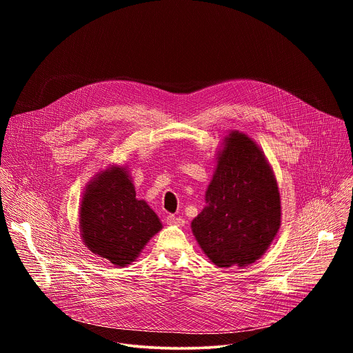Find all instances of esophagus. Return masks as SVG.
<instances>
[{"instance_id": "1", "label": "esophagus", "mask_w": 353, "mask_h": 353, "mask_svg": "<svg viewBox=\"0 0 353 353\" xmlns=\"http://www.w3.org/2000/svg\"><path fill=\"white\" fill-rule=\"evenodd\" d=\"M166 223L168 225H176V226H184L185 221L183 218H179V216H174V215H168L166 216Z\"/></svg>"}]
</instances>
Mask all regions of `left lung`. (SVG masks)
<instances>
[{
	"mask_svg": "<svg viewBox=\"0 0 353 353\" xmlns=\"http://www.w3.org/2000/svg\"><path fill=\"white\" fill-rule=\"evenodd\" d=\"M281 194L257 142L239 130L223 137L205 191V207L191 222L204 254L218 267L260 260L281 228Z\"/></svg>",
	"mask_w": 353,
	"mask_h": 353,
	"instance_id": "1",
	"label": "left lung"
}]
</instances>
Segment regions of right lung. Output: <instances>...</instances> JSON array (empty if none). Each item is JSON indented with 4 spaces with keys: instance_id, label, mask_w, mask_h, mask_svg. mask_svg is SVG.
Segmentation results:
<instances>
[{
    "instance_id": "add662e5",
    "label": "right lung",
    "mask_w": 353,
    "mask_h": 353,
    "mask_svg": "<svg viewBox=\"0 0 353 353\" xmlns=\"http://www.w3.org/2000/svg\"><path fill=\"white\" fill-rule=\"evenodd\" d=\"M78 214L85 247L117 267L131 265L163 228L146 201L135 196L125 165H109L96 172L85 187Z\"/></svg>"
}]
</instances>
